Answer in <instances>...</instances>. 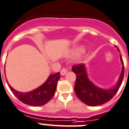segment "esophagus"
I'll list each match as a JSON object with an SVG mask.
<instances>
[{
	"mask_svg": "<svg viewBox=\"0 0 129 129\" xmlns=\"http://www.w3.org/2000/svg\"><path fill=\"white\" fill-rule=\"evenodd\" d=\"M67 73V69H66V68H63V69L61 70V71H60V75H62V76H63V75H66Z\"/></svg>",
	"mask_w": 129,
	"mask_h": 129,
	"instance_id": "obj_1",
	"label": "esophagus"
}]
</instances>
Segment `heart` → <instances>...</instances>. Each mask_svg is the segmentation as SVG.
<instances>
[{
	"label": "heart",
	"instance_id": "b5f03b06",
	"mask_svg": "<svg viewBox=\"0 0 129 129\" xmlns=\"http://www.w3.org/2000/svg\"><path fill=\"white\" fill-rule=\"evenodd\" d=\"M84 51V47L81 46V47H78L77 48H75L71 51L69 53V56H78L80 54L83 53Z\"/></svg>",
	"mask_w": 129,
	"mask_h": 129
}]
</instances>
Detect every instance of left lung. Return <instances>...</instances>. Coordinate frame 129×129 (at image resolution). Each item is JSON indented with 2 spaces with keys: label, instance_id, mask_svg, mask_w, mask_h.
Returning <instances> with one entry per match:
<instances>
[{
  "label": "left lung",
  "instance_id": "left-lung-1",
  "mask_svg": "<svg viewBox=\"0 0 129 129\" xmlns=\"http://www.w3.org/2000/svg\"><path fill=\"white\" fill-rule=\"evenodd\" d=\"M118 49V48H117ZM118 51L119 52L118 49ZM122 63V70L118 81L111 89H104L95 85L89 80L84 64H79L72 67V71L76 75L75 91L78 98L85 104L89 106H96L111 100L118 92L124 76V65L120 55Z\"/></svg>",
  "mask_w": 129,
  "mask_h": 129
}]
</instances>
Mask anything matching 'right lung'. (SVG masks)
<instances>
[{
  "instance_id": "obj_1",
  "label": "right lung",
  "mask_w": 129,
  "mask_h": 129,
  "mask_svg": "<svg viewBox=\"0 0 129 129\" xmlns=\"http://www.w3.org/2000/svg\"><path fill=\"white\" fill-rule=\"evenodd\" d=\"M60 78V73L51 75L42 85L27 92L17 91L8 83L13 93L20 101L31 106H41L47 104L53 98L56 91L57 82Z\"/></svg>"
}]
</instances>
